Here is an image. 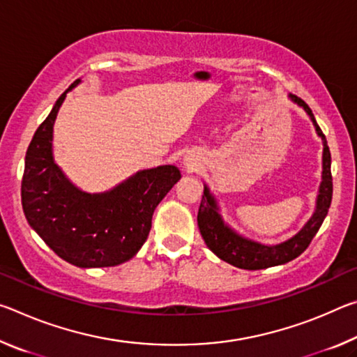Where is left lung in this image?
<instances>
[{
    "label": "left lung",
    "instance_id": "obj_1",
    "mask_svg": "<svg viewBox=\"0 0 357 357\" xmlns=\"http://www.w3.org/2000/svg\"><path fill=\"white\" fill-rule=\"evenodd\" d=\"M291 100L301 105L304 110L309 113L310 119L313 121V126L318 132V135L321 137L324 149H323V181L319 185V193L317 198V209L310 220L305 223V227L301 231L293 236L291 239L285 241V243L277 244V245H263L253 241L245 239L239 236L229 229L225 223H223L222 217L217 209V204L214 197L209 193L208 187H204V193L200 203V209H198L197 222L200 233L204 239V243L209 247V250H213L217 257L223 261L236 266L241 269H264L271 268V266H279L285 264L291 259L298 258L307 247L310 245L312 239L315 238L319 227L324 220V217L328 215V211L331 206L332 200V174H331V151L326 142V137L323 130L319 129L317 124L315 116L310 110V107L305 104L304 100L299 99L298 96L291 94L289 96Z\"/></svg>",
    "mask_w": 357,
    "mask_h": 357
}]
</instances>
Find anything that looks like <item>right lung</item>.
I'll use <instances>...</instances> for the list:
<instances>
[{
  "label": "right lung",
  "instance_id": "1",
  "mask_svg": "<svg viewBox=\"0 0 357 357\" xmlns=\"http://www.w3.org/2000/svg\"><path fill=\"white\" fill-rule=\"evenodd\" d=\"M78 83L80 78L69 89ZM68 91L59 96L26 149L23 213L44 243L68 263L78 268L116 266L140 250L155 206L181 173L174 165H162L138 172L110 192L91 195L78 190L52 155L53 123Z\"/></svg>",
  "mask_w": 357,
  "mask_h": 357
}]
</instances>
